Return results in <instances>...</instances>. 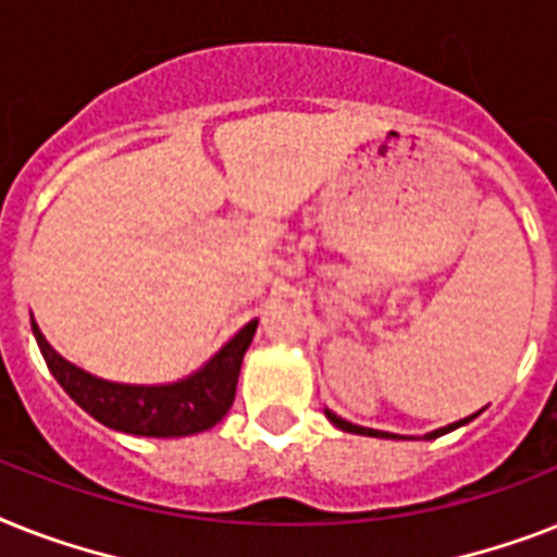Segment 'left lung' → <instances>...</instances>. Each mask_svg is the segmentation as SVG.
<instances>
[{
  "label": "left lung",
  "mask_w": 557,
  "mask_h": 557,
  "mask_svg": "<svg viewBox=\"0 0 557 557\" xmlns=\"http://www.w3.org/2000/svg\"><path fill=\"white\" fill-rule=\"evenodd\" d=\"M474 414H478V411H474ZM474 414H469V418H463V420H455V423H449V426H441V429H435V432H429V435H423V441H432V437H441V435H446V432H451V429H458V426H467V423H469V420L474 418ZM325 418L332 420V423H334V426H337V429H343V432H351V435H366V437H388V441H397V437H400V435H392V432H381V429L357 426V423H349V420L337 418V414H334V411H329V409H325Z\"/></svg>",
  "instance_id": "obj_1"
}]
</instances>
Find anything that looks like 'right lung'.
I'll use <instances>...</instances> for the list:
<instances>
[{"label":"right lung","instance_id":"1","mask_svg":"<svg viewBox=\"0 0 557 557\" xmlns=\"http://www.w3.org/2000/svg\"><path fill=\"white\" fill-rule=\"evenodd\" d=\"M30 325L45 363L59 386L71 395V400L83 406L102 426L143 437L197 435L220 423L225 411L232 409L239 366L257 332V320L246 323L223 349L208 357L197 372L183 381L137 386V383L102 381L97 374L85 372L45 341L36 320H30Z\"/></svg>","mask_w":557,"mask_h":557}]
</instances>
